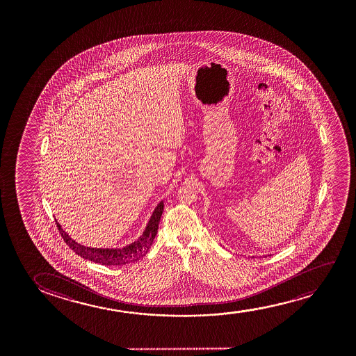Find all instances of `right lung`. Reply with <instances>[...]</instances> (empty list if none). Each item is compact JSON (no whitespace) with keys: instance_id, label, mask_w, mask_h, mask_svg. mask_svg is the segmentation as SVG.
I'll return each mask as SVG.
<instances>
[{"instance_id":"obj_1","label":"right lung","mask_w":356,"mask_h":356,"mask_svg":"<svg viewBox=\"0 0 356 356\" xmlns=\"http://www.w3.org/2000/svg\"><path fill=\"white\" fill-rule=\"evenodd\" d=\"M163 210H164V203L161 202L159 204L156 205V209L153 211L149 222L147 225L146 229L142 234L141 237L137 239L136 242H134L130 245H127L125 248L122 249H101L85 247V245L76 243L75 241L70 238L68 234L64 232L63 229L60 227V225L57 221H56V224H57L59 234L64 239V242L68 244L69 248L72 249L74 253L78 254L81 258L91 260L93 263L107 265V266L108 265L109 266L111 265H117V266L120 265L122 266L125 264L135 263L148 253L153 241L156 238Z\"/></svg>"}]
</instances>
